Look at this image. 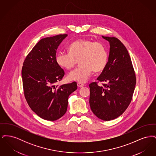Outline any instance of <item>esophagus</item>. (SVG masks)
<instances>
[{"label": "esophagus", "instance_id": "34e87169", "mask_svg": "<svg viewBox=\"0 0 156 156\" xmlns=\"http://www.w3.org/2000/svg\"><path fill=\"white\" fill-rule=\"evenodd\" d=\"M77 86H78L79 88H81V87L84 86V85H83V83H80V82H78V83H77Z\"/></svg>", "mask_w": 156, "mask_h": 156}]
</instances>
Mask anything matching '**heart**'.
Listing matches in <instances>:
<instances>
[{"label": "heart", "instance_id": "b5f03b06", "mask_svg": "<svg viewBox=\"0 0 156 156\" xmlns=\"http://www.w3.org/2000/svg\"><path fill=\"white\" fill-rule=\"evenodd\" d=\"M69 52L60 51L55 60L59 67L67 70L76 65L80 66L68 75L69 81L85 82L89 80L94 71H102L108 64V54L106 46L100 41H94L87 38L75 40L68 47Z\"/></svg>", "mask_w": 156, "mask_h": 156}]
</instances>
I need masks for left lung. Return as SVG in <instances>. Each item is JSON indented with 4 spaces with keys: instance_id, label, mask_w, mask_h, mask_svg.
Listing matches in <instances>:
<instances>
[{
    "instance_id": "obj_1",
    "label": "left lung",
    "mask_w": 156,
    "mask_h": 156,
    "mask_svg": "<svg viewBox=\"0 0 156 156\" xmlns=\"http://www.w3.org/2000/svg\"><path fill=\"white\" fill-rule=\"evenodd\" d=\"M110 43L108 64L98 77L104 82L89 84V105L94 115L105 121L118 118L130 104L136 83L132 60L125 46L116 37H104Z\"/></svg>"
}]
</instances>
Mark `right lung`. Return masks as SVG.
Wrapping results in <instances>:
<instances>
[{
  "mask_svg": "<svg viewBox=\"0 0 156 156\" xmlns=\"http://www.w3.org/2000/svg\"><path fill=\"white\" fill-rule=\"evenodd\" d=\"M58 34L40 40L26 56L22 69L24 95L30 108L42 119L54 121L67 112L69 95L77 89L76 82L61 86L65 72L57 64L58 47L67 37Z\"/></svg>",
  "mask_w": 156,
  "mask_h": 156,
  "instance_id": "add662e5",
  "label": "right lung"
}]
</instances>
